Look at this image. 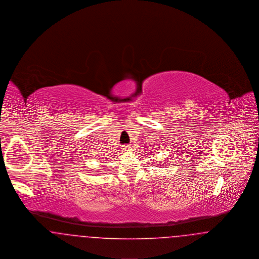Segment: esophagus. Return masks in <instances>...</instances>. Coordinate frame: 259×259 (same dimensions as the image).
Listing matches in <instances>:
<instances>
[{
  "label": "esophagus",
  "instance_id": "34e87169",
  "mask_svg": "<svg viewBox=\"0 0 259 259\" xmlns=\"http://www.w3.org/2000/svg\"><path fill=\"white\" fill-rule=\"evenodd\" d=\"M124 150H129L130 149V147H128V146H124L123 148Z\"/></svg>",
  "mask_w": 259,
  "mask_h": 259
}]
</instances>
